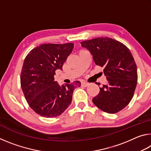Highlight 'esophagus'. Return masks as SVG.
<instances>
[{
	"label": "esophagus",
	"instance_id": "esophagus-1",
	"mask_svg": "<svg viewBox=\"0 0 151 151\" xmlns=\"http://www.w3.org/2000/svg\"><path fill=\"white\" fill-rule=\"evenodd\" d=\"M81 85L84 86H85V87H86V86H88L89 85V84L87 83H86V82H82Z\"/></svg>",
	"mask_w": 151,
	"mask_h": 151
}]
</instances>
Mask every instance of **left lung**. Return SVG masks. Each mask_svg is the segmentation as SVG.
Here are the masks:
<instances>
[{
  "label": "left lung",
  "mask_w": 151,
  "mask_h": 151,
  "mask_svg": "<svg viewBox=\"0 0 151 151\" xmlns=\"http://www.w3.org/2000/svg\"><path fill=\"white\" fill-rule=\"evenodd\" d=\"M81 44L93 55L96 65L104 67L106 77V85L93 99V103L107 113L121 111L131 102L137 84V65L131 51L122 43L108 37Z\"/></svg>",
  "instance_id": "left-lung-1"
}]
</instances>
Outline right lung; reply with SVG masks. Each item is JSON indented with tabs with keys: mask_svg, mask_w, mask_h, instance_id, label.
<instances>
[{
	"mask_svg": "<svg viewBox=\"0 0 151 151\" xmlns=\"http://www.w3.org/2000/svg\"><path fill=\"white\" fill-rule=\"evenodd\" d=\"M74 48L73 43L43 44L33 48L24 60L20 85L30 108L46 118L60 115L72 102L73 91L81 82L58 85L55 70H62Z\"/></svg>",
	"mask_w": 151,
	"mask_h": 151,
	"instance_id": "1",
	"label": "right lung"
}]
</instances>
